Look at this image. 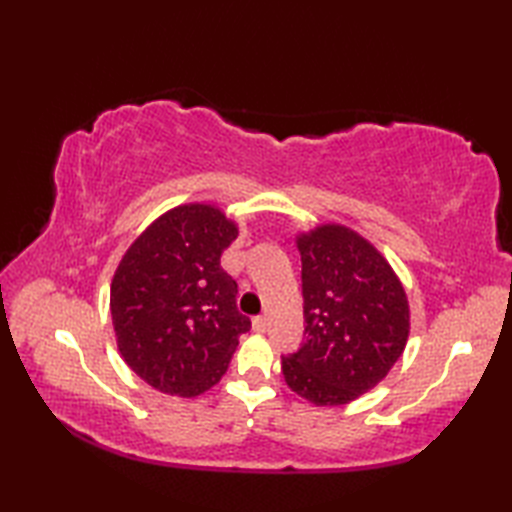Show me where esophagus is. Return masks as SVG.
<instances>
[{"label": "esophagus", "instance_id": "obj_1", "mask_svg": "<svg viewBox=\"0 0 512 512\" xmlns=\"http://www.w3.org/2000/svg\"><path fill=\"white\" fill-rule=\"evenodd\" d=\"M253 330L255 332H266L268 330V319L266 317H255L253 319Z\"/></svg>", "mask_w": 512, "mask_h": 512}]
</instances>
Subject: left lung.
I'll list each match as a JSON object with an SVG mask.
<instances>
[{"instance_id": "obj_1", "label": "left lung", "mask_w": 512, "mask_h": 512, "mask_svg": "<svg viewBox=\"0 0 512 512\" xmlns=\"http://www.w3.org/2000/svg\"><path fill=\"white\" fill-rule=\"evenodd\" d=\"M306 341L281 358L286 385L317 407L374 389L405 352L409 299L380 250L345 224L297 233Z\"/></svg>"}]
</instances>
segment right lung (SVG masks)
<instances>
[{
    "mask_svg": "<svg viewBox=\"0 0 512 512\" xmlns=\"http://www.w3.org/2000/svg\"><path fill=\"white\" fill-rule=\"evenodd\" d=\"M239 235L220 206L189 202L156 217L118 262L110 312L129 369L169 396L195 398L220 383L250 319L220 266Z\"/></svg>",
    "mask_w": 512,
    "mask_h": 512,
    "instance_id": "right-lung-1",
    "label": "right lung"
}]
</instances>
